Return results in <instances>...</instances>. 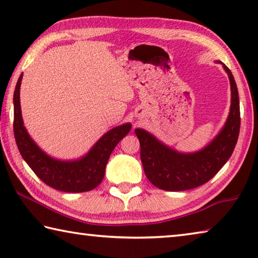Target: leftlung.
Listing matches in <instances>:
<instances>
[{"label": "left lung", "mask_w": 258, "mask_h": 258, "mask_svg": "<svg viewBox=\"0 0 258 258\" xmlns=\"http://www.w3.org/2000/svg\"><path fill=\"white\" fill-rule=\"evenodd\" d=\"M231 83V109L218 136L197 153L181 154L163 145L145 130L136 129L145 175L166 191H185L204 185L221 170L233 153L240 132L238 88L229 67L223 64Z\"/></svg>", "instance_id": "8db88e82"}]
</instances>
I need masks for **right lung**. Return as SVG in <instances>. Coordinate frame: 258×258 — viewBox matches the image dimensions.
Segmentation results:
<instances>
[{
	"label": "right lung",
	"mask_w": 258,
	"mask_h": 258,
	"mask_svg": "<svg viewBox=\"0 0 258 258\" xmlns=\"http://www.w3.org/2000/svg\"><path fill=\"white\" fill-rule=\"evenodd\" d=\"M23 74L18 79L14 94V134L23 159L39 178L58 191L80 193L98 186L105 175V168L114 147L132 129L125 123L109 130L92 147L86 157L78 161H59L46 155L29 137L20 111L19 91Z\"/></svg>",
	"instance_id": "add662e5"
}]
</instances>
